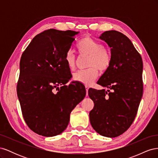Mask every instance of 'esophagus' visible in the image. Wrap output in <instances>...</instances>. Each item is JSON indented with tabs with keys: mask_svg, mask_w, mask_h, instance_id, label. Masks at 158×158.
I'll use <instances>...</instances> for the list:
<instances>
[{
	"mask_svg": "<svg viewBox=\"0 0 158 158\" xmlns=\"http://www.w3.org/2000/svg\"><path fill=\"white\" fill-rule=\"evenodd\" d=\"M85 90H86V95H88V89L89 88V86H88V85H85Z\"/></svg>",
	"mask_w": 158,
	"mask_h": 158,
	"instance_id": "esophagus-1",
	"label": "esophagus"
}]
</instances>
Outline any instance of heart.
Here are the masks:
<instances>
[{
  "label": "heart",
  "instance_id": "b5f03b06",
  "mask_svg": "<svg viewBox=\"0 0 158 158\" xmlns=\"http://www.w3.org/2000/svg\"><path fill=\"white\" fill-rule=\"evenodd\" d=\"M76 47L80 55L89 56L88 66L91 68L76 72L73 76V79L83 84L89 85L98 78V69L101 72H104L109 68L111 63V52L107 47L89 37H85L80 40ZM64 60L68 67L73 70L76 65V58L73 51H67Z\"/></svg>",
  "mask_w": 158,
  "mask_h": 158
}]
</instances>
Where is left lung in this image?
<instances>
[{"mask_svg": "<svg viewBox=\"0 0 158 158\" xmlns=\"http://www.w3.org/2000/svg\"><path fill=\"white\" fill-rule=\"evenodd\" d=\"M99 38L111 48V63L97 82L108 89H88L94 103L89 121L100 135L114 138L125 132L136 117L143 94L142 59L121 32L106 31Z\"/></svg>", "mask_w": 158, "mask_h": 158, "instance_id": "8db88e82", "label": "left lung"}]
</instances>
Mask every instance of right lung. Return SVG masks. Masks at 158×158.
I'll use <instances>...</instances> for the list:
<instances>
[{
	"mask_svg": "<svg viewBox=\"0 0 158 158\" xmlns=\"http://www.w3.org/2000/svg\"><path fill=\"white\" fill-rule=\"evenodd\" d=\"M78 33L45 30L33 38L21 56L18 98L27 125L40 135L63 132L71 111L86 94L82 83L66 85L72 74L64 56Z\"/></svg>",
	"mask_w": 158,
	"mask_h": 158,
	"instance_id": "right-lung-1",
	"label": "right lung"
}]
</instances>
